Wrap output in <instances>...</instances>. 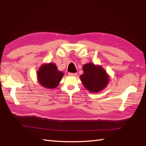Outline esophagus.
<instances>
[{"label": "esophagus", "instance_id": "esophagus-1", "mask_svg": "<svg viewBox=\"0 0 146 146\" xmlns=\"http://www.w3.org/2000/svg\"><path fill=\"white\" fill-rule=\"evenodd\" d=\"M68 75L70 76H76L77 73H68Z\"/></svg>", "mask_w": 146, "mask_h": 146}]
</instances>
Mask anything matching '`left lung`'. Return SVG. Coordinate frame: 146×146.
Here are the masks:
<instances>
[{
    "label": "left lung",
    "mask_w": 146,
    "mask_h": 146,
    "mask_svg": "<svg viewBox=\"0 0 146 146\" xmlns=\"http://www.w3.org/2000/svg\"><path fill=\"white\" fill-rule=\"evenodd\" d=\"M83 71L80 80L85 88L90 92L96 93L104 89L109 82V76L101 66L87 63L84 65Z\"/></svg>",
    "instance_id": "obj_1"
}]
</instances>
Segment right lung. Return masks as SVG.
I'll list each match as a JSON object with an SVG mask.
<instances>
[{"label":"right lung","mask_w":146,"mask_h":146,"mask_svg":"<svg viewBox=\"0 0 146 146\" xmlns=\"http://www.w3.org/2000/svg\"><path fill=\"white\" fill-rule=\"evenodd\" d=\"M39 83L47 89H54L57 87L61 80L64 73L58 71L54 63L42 65L37 73Z\"/></svg>","instance_id":"right-lung-1"}]
</instances>
